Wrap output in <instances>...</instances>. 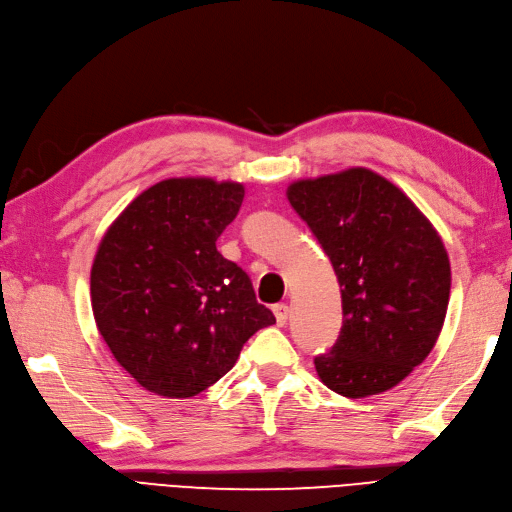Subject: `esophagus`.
Wrapping results in <instances>:
<instances>
[{
    "label": "esophagus",
    "mask_w": 512,
    "mask_h": 512,
    "mask_svg": "<svg viewBox=\"0 0 512 512\" xmlns=\"http://www.w3.org/2000/svg\"><path fill=\"white\" fill-rule=\"evenodd\" d=\"M272 311H274V318H277V324H279V326H283V324L287 322V316H290V309H287L285 303L274 305Z\"/></svg>",
    "instance_id": "obj_1"
}]
</instances>
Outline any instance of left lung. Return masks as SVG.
Instances as JSON below:
<instances>
[{
  "label": "left lung",
  "mask_w": 512,
  "mask_h": 512,
  "mask_svg": "<svg viewBox=\"0 0 512 512\" xmlns=\"http://www.w3.org/2000/svg\"><path fill=\"white\" fill-rule=\"evenodd\" d=\"M287 201L331 259L342 329L316 355L322 383L346 398L396 387L441 333L450 259L426 216L368 168L296 181Z\"/></svg>",
  "instance_id": "obj_1"
}]
</instances>
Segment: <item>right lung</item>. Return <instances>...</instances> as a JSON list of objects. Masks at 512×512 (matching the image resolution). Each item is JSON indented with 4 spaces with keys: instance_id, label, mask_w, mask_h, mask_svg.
Listing matches in <instances>:
<instances>
[{
    "instance_id": "1",
    "label": "right lung",
    "mask_w": 512,
    "mask_h": 512,
    "mask_svg": "<svg viewBox=\"0 0 512 512\" xmlns=\"http://www.w3.org/2000/svg\"><path fill=\"white\" fill-rule=\"evenodd\" d=\"M240 183L166 179L114 220L90 272L97 329L114 359L157 396L212 387L274 324L248 274L216 248L238 216Z\"/></svg>"
}]
</instances>
